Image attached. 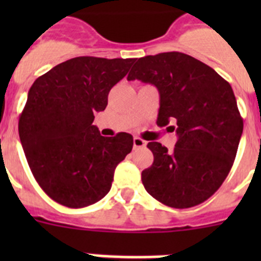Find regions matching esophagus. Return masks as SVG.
Returning a JSON list of instances; mask_svg holds the SVG:
<instances>
[{"instance_id": "obj_1", "label": "esophagus", "mask_w": 261, "mask_h": 261, "mask_svg": "<svg viewBox=\"0 0 261 261\" xmlns=\"http://www.w3.org/2000/svg\"><path fill=\"white\" fill-rule=\"evenodd\" d=\"M145 146H146V142H145L142 138L140 137L133 138V147H135V149H138V147H145Z\"/></svg>"}]
</instances>
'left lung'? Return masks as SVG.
I'll return each instance as SVG.
<instances>
[{
	"instance_id": "left-lung-1",
	"label": "left lung",
	"mask_w": 261,
	"mask_h": 261,
	"mask_svg": "<svg viewBox=\"0 0 261 261\" xmlns=\"http://www.w3.org/2000/svg\"><path fill=\"white\" fill-rule=\"evenodd\" d=\"M140 80L159 91L156 124L176 132L174 150L149 142L153 165L142 184L159 202L192 208L208 200L234 163L243 119L231 86L214 69L181 52L138 59L128 81Z\"/></svg>"
}]
</instances>
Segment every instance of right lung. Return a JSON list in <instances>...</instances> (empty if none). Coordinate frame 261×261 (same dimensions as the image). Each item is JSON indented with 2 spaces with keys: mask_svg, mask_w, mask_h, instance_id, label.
<instances>
[{
  "mask_svg": "<svg viewBox=\"0 0 261 261\" xmlns=\"http://www.w3.org/2000/svg\"><path fill=\"white\" fill-rule=\"evenodd\" d=\"M135 61L74 57L32 84L18 124L20 144L38 184L59 204L85 208L102 200L132 151V135L103 137L93 121Z\"/></svg>",
  "mask_w": 261,
  "mask_h": 261,
  "instance_id": "right-lung-1",
  "label": "right lung"
}]
</instances>
